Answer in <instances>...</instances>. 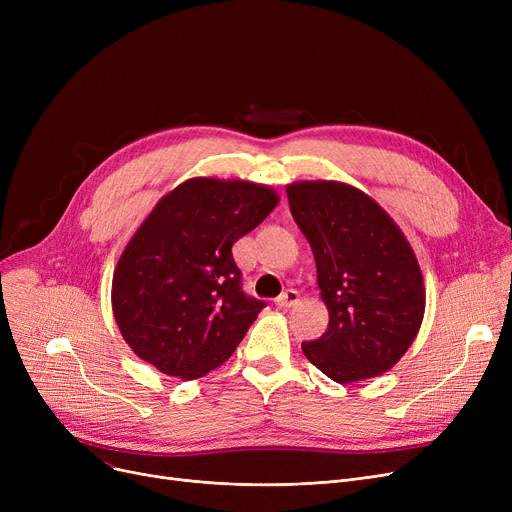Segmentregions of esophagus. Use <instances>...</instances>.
I'll return each mask as SVG.
<instances>
[{
  "mask_svg": "<svg viewBox=\"0 0 512 512\" xmlns=\"http://www.w3.org/2000/svg\"><path fill=\"white\" fill-rule=\"evenodd\" d=\"M299 301H301V294H299V290L288 288L286 292H282L280 297L276 299V305H278V307H282V309H286V307H294V305H299Z\"/></svg>",
  "mask_w": 512,
  "mask_h": 512,
  "instance_id": "1",
  "label": "esophagus"
}]
</instances>
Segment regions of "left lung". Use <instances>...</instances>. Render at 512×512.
<instances>
[{"label": "left lung", "instance_id": "1", "mask_svg": "<svg viewBox=\"0 0 512 512\" xmlns=\"http://www.w3.org/2000/svg\"><path fill=\"white\" fill-rule=\"evenodd\" d=\"M290 213L309 240L328 330L305 357L338 384L392 369L419 334L425 286L407 236L359 188L338 180L286 186Z\"/></svg>", "mask_w": 512, "mask_h": 512}]
</instances>
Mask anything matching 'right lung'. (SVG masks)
<instances>
[{
  "instance_id": "1",
  "label": "right lung",
  "mask_w": 512,
  "mask_h": 512,
  "mask_svg": "<svg viewBox=\"0 0 512 512\" xmlns=\"http://www.w3.org/2000/svg\"><path fill=\"white\" fill-rule=\"evenodd\" d=\"M278 201L265 184L211 176L157 201L112 280L116 324L134 355L184 382L230 359L265 307L240 290L232 245Z\"/></svg>"
}]
</instances>
